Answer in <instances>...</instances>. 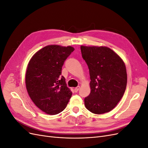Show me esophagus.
<instances>
[{
  "mask_svg": "<svg viewBox=\"0 0 148 148\" xmlns=\"http://www.w3.org/2000/svg\"><path fill=\"white\" fill-rule=\"evenodd\" d=\"M79 89V86H77V88H75L74 89V91H75V92H77L78 91Z\"/></svg>",
  "mask_w": 148,
  "mask_h": 148,
  "instance_id": "obj_1",
  "label": "esophagus"
}]
</instances>
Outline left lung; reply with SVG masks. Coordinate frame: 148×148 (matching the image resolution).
I'll return each instance as SVG.
<instances>
[{"instance_id":"1","label":"left lung","mask_w":148,"mask_h":148,"mask_svg":"<svg viewBox=\"0 0 148 148\" xmlns=\"http://www.w3.org/2000/svg\"><path fill=\"white\" fill-rule=\"evenodd\" d=\"M81 52L91 79V92L84 98V105L94 114L109 112L117 106L126 89L127 74L125 63L107 47L82 46Z\"/></svg>"}]
</instances>
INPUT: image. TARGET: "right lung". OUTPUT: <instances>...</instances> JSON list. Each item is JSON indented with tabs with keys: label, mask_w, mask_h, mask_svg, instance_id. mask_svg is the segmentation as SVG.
I'll return each mask as SVG.
<instances>
[{
	"label": "right lung",
	"mask_w": 148,
	"mask_h": 148,
	"mask_svg": "<svg viewBox=\"0 0 148 148\" xmlns=\"http://www.w3.org/2000/svg\"><path fill=\"white\" fill-rule=\"evenodd\" d=\"M74 50L71 46H47L28 63L25 77L28 93L34 104L49 115L63 111L72 95L61 74L64 62Z\"/></svg>",
	"instance_id": "obj_1"
}]
</instances>
